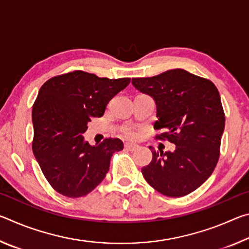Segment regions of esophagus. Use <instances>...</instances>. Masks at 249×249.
I'll list each match as a JSON object with an SVG mask.
<instances>
[{"mask_svg": "<svg viewBox=\"0 0 249 249\" xmlns=\"http://www.w3.org/2000/svg\"><path fill=\"white\" fill-rule=\"evenodd\" d=\"M125 148L127 150H130V151H134L138 149V145L136 144H133V142H126L125 144Z\"/></svg>", "mask_w": 249, "mask_h": 249, "instance_id": "1", "label": "esophagus"}]
</instances>
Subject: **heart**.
Returning a JSON list of instances; mask_svg holds the SVG:
<instances>
[{"label":"heart","mask_w":249,"mask_h":249,"mask_svg":"<svg viewBox=\"0 0 249 249\" xmlns=\"http://www.w3.org/2000/svg\"><path fill=\"white\" fill-rule=\"evenodd\" d=\"M125 133H126V135H127V136L130 137V138L136 137V132H135V130H133V129H127Z\"/></svg>","instance_id":"obj_1"}]
</instances>
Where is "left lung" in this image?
Here are the masks:
<instances>
[{
  "mask_svg": "<svg viewBox=\"0 0 249 249\" xmlns=\"http://www.w3.org/2000/svg\"><path fill=\"white\" fill-rule=\"evenodd\" d=\"M132 84L156 104L158 136L174 142V151H156L142 169L145 180L163 196H187L203 184L220 157L225 126L221 96L210 80L183 69L168 70L155 77L133 78Z\"/></svg>",
  "mask_w": 249,
  "mask_h": 249,
  "instance_id": "8db88e82",
  "label": "left lung"
}]
</instances>
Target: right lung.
<instances>
[{
  "label": "right lung",
  "mask_w": 249,
  "mask_h": 249,
  "mask_svg": "<svg viewBox=\"0 0 249 249\" xmlns=\"http://www.w3.org/2000/svg\"><path fill=\"white\" fill-rule=\"evenodd\" d=\"M129 78H99L84 71L58 75L41 86L33 107L34 156L50 185L62 196H87L105 178L119 138L90 145L83 133L92 117L104 114L108 101Z\"/></svg>",
  "instance_id": "add662e5"
}]
</instances>
